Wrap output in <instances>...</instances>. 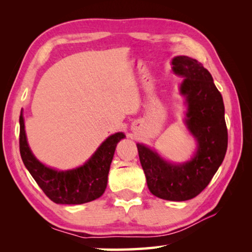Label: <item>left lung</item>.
Listing matches in <instances>:
<instances>
[{
	"label": "left lung",
	"mask_w": 252,
	"mask_h": 252,
	"mask_svg": "<svg viewBox=\"0 0 252 252\" xmlns=\"http://www.w3.org/2000/svg\"><path fill=\"white\" fill-rule=\"evenodd\" d=\"M171 65L183 78L179 91L186 99L185 125L197 141L194 155L182 163H171L142 143L136 147L150 192L169 201H186L201 192L222 163L228 131L222 95L210 72L186 55L174 57Z\"/></svg>",
	"instance_id": "left-lung-1"
}]
</instances>
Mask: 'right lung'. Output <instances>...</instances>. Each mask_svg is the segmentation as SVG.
I'll list each match as a JSON object with an SVG mask.
<instances>
[{
	"instance_id": "add662e5",
	"label": "right lung",
	"mask_w": 252,
	"mask_h": 252,
	"mask_svg": "<svg viewBox=\"0 0 252 252\" xmlns=\"http://www.w3.org/2000/svg\"><path fill=\"white\" fill-rule=\"evenodd\" d=\"M125 138L123 132L110 135L84 164L61 171L43 164L33 155L25 134L22 111L20 114V153L23 163L43 192L59 204L87 203L104 193L117 144Z\"/></svg>"
}]
</instances>
